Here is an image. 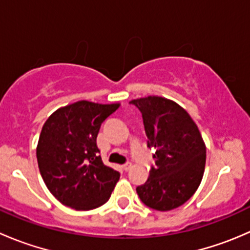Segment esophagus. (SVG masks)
<instances>
[{"mask_svg": "<svg viewBox=\"0 0 250 250\" xmlns=\"http://www.w3.org/2000/svg\"><path fill=\"white\" fill-rule=\"evenodd\" d=\"M132 167H133V165L132 163H125V165H123V169L125 170V172H128V170H130L132 169Z\"/></svg>", "mask_w": 250, "mask_h": 250, "instance_id": "esophagus-1", "label": "esophagus"}]
</instances>
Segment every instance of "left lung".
Here are the masks:
<instances>
[{
  "instance_id": "obj_1",
  "label": "left lung",
  "mask_w": 250,
  "mask_h": 250,
  "mask_svg": "<svg viewBox=\"0 0 250 250\" xmlns=\"http://www.w3.org/2000/svg\"><path fill=\"white\" fill-rule=\"evenodd\" d=\"M143 115L147 146L155 148V167L137 188L141 202L156 210L178 208L196 192L206 166V144L188 112L157 95L130 102Z\"/></svg>"
}]
</instances>
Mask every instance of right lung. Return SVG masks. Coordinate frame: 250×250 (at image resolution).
Returning <instances> with one entry per match:
<instances>
[{"instance_id":"1","label":"right lung","mask_w":250,"mask_h":250,"mask_svg":"<svg viewBox=\"0 0 250 250\" xmlns=\"http://www.w3.org/2000/svg\"><path fill=\"white\" fill-rule=\"evenodd\" d=\"M120 107L80 100L52 113L43 125L36 148L40 173L53 196L76 210L103 206L120 173L98 156L100 125Z\"/></svg>"}]
</instances>
